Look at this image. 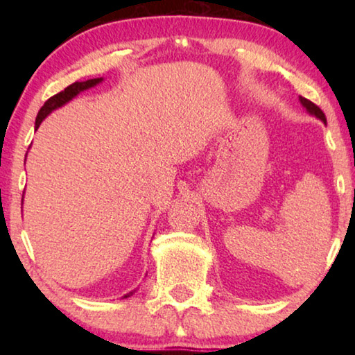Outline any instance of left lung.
<instances>
[{"instance_id":"obj_1","label":"left lung","mask_w":355,"mask_h":355,"mask_svg":"<svg viewBox=\"0 0 355 355\" xmlns=\"http://www.w3.org/2000/svg\"><path fill=\"white\" fill-rule=\"evenodd\" d=\"M299 101H300V105H302L304 108L307 110V113H309V114L315 116V118H318L320 121H323V123L327 124V118H324V113H323L322 110L318 108L317 105L312 103V101L307 100V98H304V96H299Z\"/></svg>"}]
</instances>
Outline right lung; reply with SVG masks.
Segmentation results:
<instances>
[{"mask_svg":"<svg viewBox=\"0 0 355 355\" xmlns=\"http://www.w3.org/2000/svg\"><path fill=\"white\" fill-rule=\"evenodd\" d=\"M100 82H103V77H98V79H89V80H85V82H74V84H71L69 87H66L64 90L60 92V94H56L55 96H51V98H48L45 101V105H43L42 108H40V111H38L37 119H35V129H38V125L42 124V121L45 119L46 116L51 113V111L61 108V106H64L67 103V101H71L72 98H74V96L79 95L80 92L89 90V89H92V87L98 85ZM134 293H135V291L123 295V299L130 297V295H132Z\"/></svg>","mask_w":355,"mask_h":355,"instance_id":"right-lung-1","label":"right lung"}]
</instances>
